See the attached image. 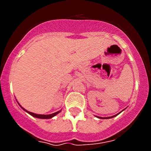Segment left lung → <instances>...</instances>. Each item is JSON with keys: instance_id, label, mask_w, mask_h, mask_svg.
I'll use <instances>...</instances> for the list:
<instances>
[{"instance_id": "obj_1", "label": "left lung", "mask_w": 151, "mask_h": 151, "mask_svg": "<svg viewBox=\"0 0 151 151\" xmlns=\"http://www.w3.org/2000/svg\"><path fill=\"white\" fill-rule=\"evenodd\" d=\"M124 109H123L122 111H121V112H123V110H124ZM121 112H118V114H116V115H112V116H110V117H104V118H102V117H99V116H96L97 118H99V119H109V118H114V117H115V116H117V115H119L120 113H121Z\"/></svg>"}]
</instances>
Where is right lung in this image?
I'll list each match as a JSON object with an SVG mask.
<instances>
[{
	"mask_svg": "<svg viewBox=\"0 0 151 151\" xmlns=\"http://www.w3.org/2000/svg\"><path fill=\"white\" fill-rule=\"evenodd\" d=\"M17 103H18V104L19 105V106H20V107L22 108V109H23L24 111H25V112H28V114H30V115H31V116L34 117V118H40V119H50V118H53V117L55 116V115H57L58 114L60 113V112H61V109H60V110L58 111V112H54V113H52V114H50V115H40V114H36V113H33V112H29V111L26 110V109H25V108L22 107V106L19 104V102H18V101H17Z\"/></svg>",
	"mask_w": 151,
	"mask_h": 151,
	"instance_id": "1",
	"label": "right lung"
}]
</instances>
